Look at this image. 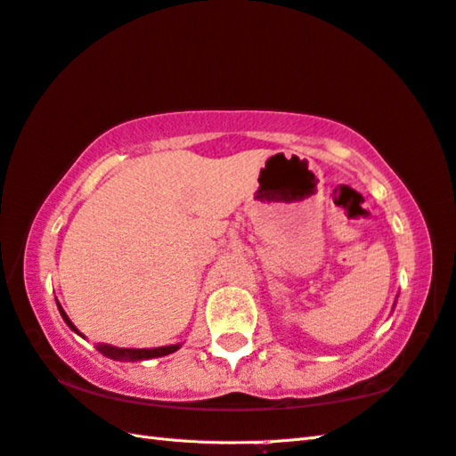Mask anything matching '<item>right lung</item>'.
Wrapping results in <instances>:
<instances>
[{
	"mask_svg": "<svg viewBox=\"0 0 456 456\" xmlns=\"http://www.w3.org/2000/svg\"><path fill=\"white\" fill-rule=\"evenodd\" d=\"M57 309H60L63 321L68 322V327L73 330V333H77L76 325L69 321V317L65 314L60 303H57ZM179 346L181 343L167 345V346H155V349H121V346H113V345H97V351L113 361H147V359H157V357H165V354L175 353Z\"/></svg>",
	"mask_w": 456,
	"mask_h": 456,
	"instance_id": "right-lung-1",
	"label": "right lung"
}]
</instances>
